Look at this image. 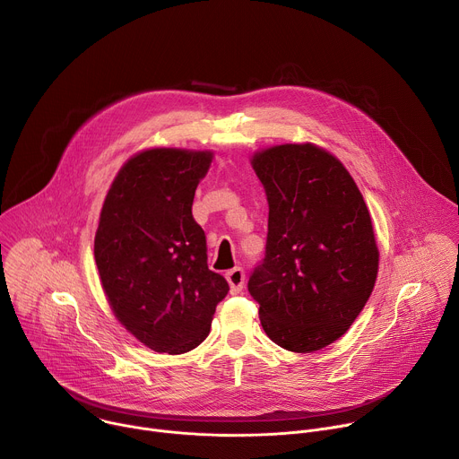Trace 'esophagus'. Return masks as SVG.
I'll use <instances>...</instances> for the list:
<instances>
[{"instance_id":"1","label":"esophagus","mask_w":459,"mask_h":459,"mask_svg":"<svg viewBox=\"0 0 459 459\" xmlns=\"http://www.w3.org/2000/svg\"><path fill=\"white\" fill-rule=\"evenodd\" d=\"M225 278H227L229 285H230V292H232V294L241 292V289H243V285H245V273H243L241 267H234L232 271H229V273L225 274Z\"/></svg>"}]
</instances>
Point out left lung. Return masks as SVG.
<instances>
[{"label": "left lung", "mask_w": 459, "mask_h": 459, "mask_svg": "<svg viewBox=\"0 0 459 459\" xmlns=\"http://www.w3.org/2000/svg\"><path fill=\"white\" fill-rule=\"evenodd\" d=\"M250 163L267 194L269 234L248 292L276 345L319 351L372 294L379 250L368 209L343 163L314 143L269 147Z\"/></svg>", "instance_id": "obj_1"}]
</instances>
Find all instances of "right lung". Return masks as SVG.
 <instances>
[{"instance_id":"obj_1","label":"right lung","mask_w":459,"mask_h":459,"mask_svg":"<svg viewBox=\"0 0 459 459\" xmlns=\"http://www.w3.org/2000/svg\"><path fill=\"white\" fill-rule=\"evenodd\" d=\"M212 158L211 151H142L116 174L100 214L94 257L108 305L156 352L198 347L229 292L207 265L205 232L192 218Z\"/></svg>"}]
</instances>
